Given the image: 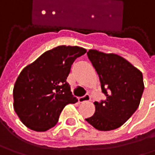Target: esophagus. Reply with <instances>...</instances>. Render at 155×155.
I'll use <instances>...</instances> for the list:
<instances>
[{
    "label": "esophagus",
    "mask_w": 155,
    "mask_h": 155,
    "mask_svg": "<svg viewBox=\"0 0 155 155\" xmlns=\"http://www.w3.org/2000/svg\"><path fill=\"white\" fill-rule=\"evenodd\" d=\"M90 100H91V97H90V95H89V94H86V95H84L83 97H81V98H79V99H78V101H79V103H83V102L89 101Z\"/></svg>",
    "instance_id": "esophagus-1"
}]
</instances>
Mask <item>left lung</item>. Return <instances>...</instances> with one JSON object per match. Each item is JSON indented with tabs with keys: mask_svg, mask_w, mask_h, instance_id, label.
<instances>
[{
	"mask_svg": "<svg viewBox=\"0 0 155 155\" xmlns=\"http://www.w3.org/2000/svg\"><path fill=\"white\" fill-rule=\"evenodd\" d=\"M106 95L104 101L94 102L95 113L85 120L100 131L120 127L135 113L144 89L141 71L122 56L96 49L87 52Z\"/></svg>",
	"mask_w": 155,
	"mask_h": 155,
	"instance_id": "1",
	"label": "left lung"
}]
</instances>
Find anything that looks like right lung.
I'll list each match as a JSON object with an SVG mask.
<instances>
[{"mask_svg": "<svg viewBox=\"0 0 155 155\" xmlns=\"http://www.w3.org/2000/svg\"><path fill=\"white\" fill-rule=\"evenodd\" d=\"M86 51L76 46H59L21 71L13 88V108L27 127L45 132L56 125L67 104L77 102L66 79L74 60Z\"/></svg>", "mask_w": 155, "mask_h": 155, "instance_id": "add662e5", "label": "right lung"}]
</instances>
